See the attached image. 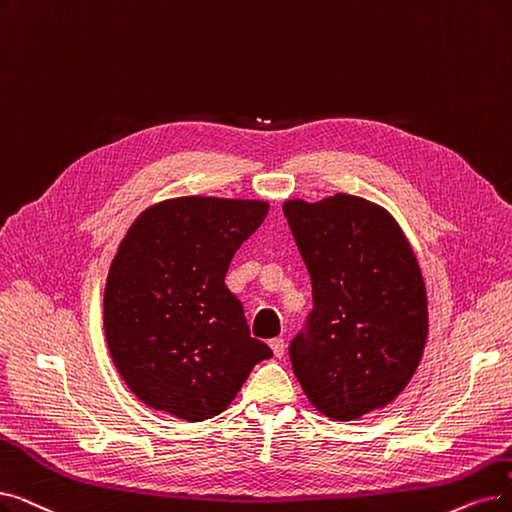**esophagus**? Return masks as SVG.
<instances>
[{
  "label": "esophagus",
  "instance_id": "1",
  "mask_svg": "<svg viewBox=\"0 0 512 512\" xmlns=\"http://www.w3.org/2000/svg\"><path fill=\"white\" fill-rule=\"evenodd\" d=\"M270 347H272L276 358H282V355H284V339H272Z\"/></svg>",
  "mask_w": 512,
  "mask_h": 512
}]
</instances>
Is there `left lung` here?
I'll use <instances>...</instances> for the list:
<instances>
[{
    "label": "left lung",
    "instance_id": "left-lung-1",
    "mask_svg": "<svg viewBox=\"0 0 512 512\" xmlns=\"http://www.w3.org/2000/svg\"><path fill=\"white\" fill-rule=\"evenodd\" d=\"M282 211L314 293L307 328L288 349L297 381L332 420L385 408L410 383L429 332L408 238L387 209L353 194L293 198Z\"/></svg>",
    "mask_w": 512,
    "mask_h": 512
}]
</instances>
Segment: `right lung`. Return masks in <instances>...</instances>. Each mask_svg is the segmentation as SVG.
<instances>
[{
  "instance_id": "1",
  "label": "right lung",
  "mask_w": 512,
  "mask_h": 512,
  "mask_svg": "<svg viewBox=\"0 0 512 512\" xmlns=\"http://www.w3.org/2000/svg\"><path fill=\"white\" fill-rule=\"evenodd\" d=\"M268 209L249 198L180 196L148 207L127 230L106 278L104 335L121 379L148 408L213 418L272 358L224 282Z\"/></svg>"
}]
</instances>
